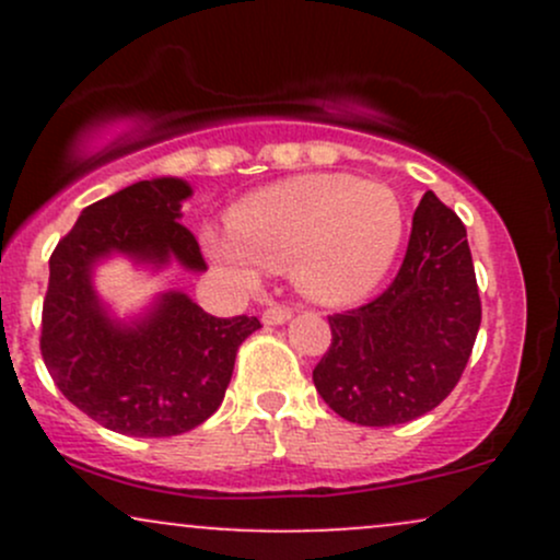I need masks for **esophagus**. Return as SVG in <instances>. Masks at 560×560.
Masks as SVG:
<instances>
[{
	"label": "esophagus",
	"mask_w": 560,
	"mask_h": 560,
	"mask_svg": "<svg viewBox=\"0 0 560 560\" xmlns=\"http://www.w3.org/2000/svg\"><path fill=\"white\" fill-rule=\"evenodd\" d=\"M292 318V311H289V307H284V305H268L266 311H262V324L266 326H279V324H284V320H289Z\"/></svg>",
	"instance_id": "1"
}]
</instances>
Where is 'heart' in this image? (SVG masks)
Listing matches in <instances>:
<instances>
[{
  "label": "heart",
  "instance_id": "1",
  "mask_svg": "<svg viewBox=\"0 0 560 560\" xmlns=\"http://www.w3.org/2000/svg\"><path fill=\"white\" fill-rule=\"evenodd\" d=\"M229 226L202 231L205 253L223 271L253 284L260 266L289 268L305 298L347 305L365 298L395 262L402 208L384 184L313 173L244 197Z\"/></svg>",
  "mask_w": 560,
  "mask_h": 560
}]
</instances>
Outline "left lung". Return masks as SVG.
Wrapping results in <instances>:
<instances>
[{"label": "left lung", "mask_w": 560, "mask_h": 560, "mask_svg": "<svg viewBox=\"0 0 560 560\" xmlns=\"http://www.w3.org/2000/svg\"><path fill=\"white\" fill-rule=\"evenodd\" d=\"M479 324L466 226L427 191L395 281L369 305L329 316L331 345L313 369V384L345 421L408 423L453 392Z\"/></svg>", "instance_id": "1"}]
</instances>
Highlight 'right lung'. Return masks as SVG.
<instances>
[{
    "label": "right lung",
    "instance_id": "add662e5",
    "mask_svg": "<svg viewBox=\"0 0 560 560\" xmlns=\"http://www.w3.org/2000/svg\"><path fill=\"white\" fill-rule=\"evenodd\" d=\"M186 197L184 178L126 186L83 208L49 258L44 365L75 408L128 436H173L208 421L226 395L236 350L260 329L255 316H210L184 292L160 294L128 324L96 298L94 266L115 253L141 266L176 260L208 271L195 234L178 223Z\"/></svg>",
    "mask_w": 560,
    "mask_h": 560
}]
</instances>
